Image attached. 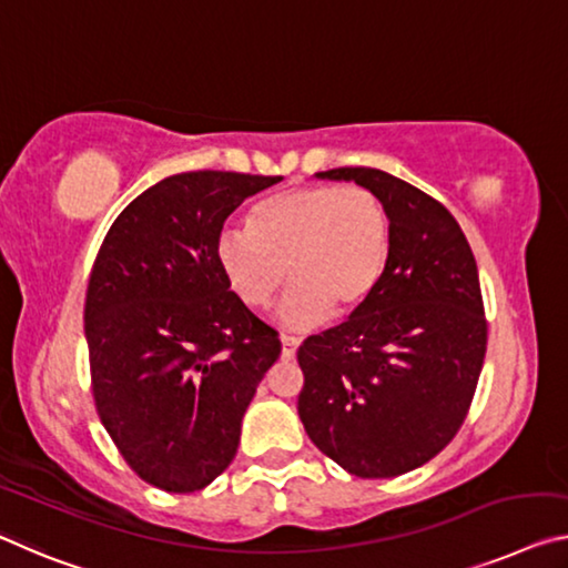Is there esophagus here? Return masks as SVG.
<instances>
[{
    "label": "esophagus",
    "mask_w": 568,
    "mask_h": 568,
    "mask_svg": "<svg viewBox=\"0 0 568 568\" xmlns=\"http://www.w3.org/2000/svg\"><path fill=\"white\" fill-rule=\"evenodd\" d=\"M281 344H283V362H293L295 358V351H298V338H293V336H283L281 338Z\"/></svg>",
    "instance_id": "obj_1"
}]
</instances>
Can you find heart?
Segmentation results:
<instances>
[{
    "instance_id": "b5f03b06",
    "label": "heart",
    "mask_w": 568,
    "mask_h": 568,
    "mask_svg": "<svg viewBox=\"0 0 568 568\" xmlns=\"http://www.w3.org/2000/svg\"><path fill=\"white\" fill-rule=\"evenodd\" d=\"M392 255L389 206L372 189L305 184L257 202L250 227H224L214 260L235 298L263 311L291 277L277 308L285 328L351 318L372 301Z\"/></svg>"
}]
</instances>
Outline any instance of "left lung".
Masks as SVG:
<instances>
[{
  "instance_id": "1",
  "label": "left lung",
  "mask_w": 568,
  "mask_h": 568,
  "mask_svg": "<svg viewBox=\"0 0 568 568\" xmlns=\"http://www.w3.org/2000/svg\"><path fill=\"white\" fill-rule=\"evenodd\" d=\"M389 206L382 285L346 323L298 348V414L323 455L356 478H397L453 443L488 346L478 265L435 196L368 166L321 171Z\"/></svg>"
}]
</instances>
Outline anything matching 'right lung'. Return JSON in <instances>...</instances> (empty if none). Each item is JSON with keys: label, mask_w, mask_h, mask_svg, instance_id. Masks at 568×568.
<instances>
[{"label": "right lung", "mask_w": 568, "mask_h": 568, "mask_svg": "<svg viewBox=\"0 0 568 568\" xmlns=\"http://www.w3.org/2000/svg\"><path fill=\"white\" fill-rule=\"evenodd\" d=\"M281 176L186 171L139 194L98 250L85 293L98 417L141 480L194 493L227 470L277 331L242 305L214 242Z\"/></svg>", "instance_id": "obj_1"}]
</instances>
